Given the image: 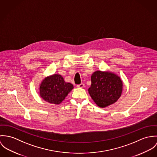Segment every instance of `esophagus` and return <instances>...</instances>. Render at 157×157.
Listing matches in <instances>:
<instances>
[{"mask_svg": "<svg viewBox=\"0 0 157 157\" xmlns=\"http://www.w3.org/2000/svg\"><path fill=\"white\" fill-rule=\"evenodd\" d=\"M77 87H78V88H83V87H84V84L81 83V84L77 85Z\"/></svg>", "mask_w": 157, "mask_h": 157, "instance_id": "obj_1", "label": "esophagus"}]
</instances>
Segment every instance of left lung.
<instances>
[{
  "label": "left lung",
  "instance_id": "1",
  "mask_svg": "<svg viewBox=\"0 0 157 157\" xmlns=\"http://www.w3.org/2000/svg\"><path fill=\"white\" fill-rule=\"evenodd\" d=\"M91 80L88 93L100 108L114 104L121 96L123 81L116 73L108 70H97L91 75Z\"/></svg>",
  "mask_w": 157,
  "mask_h": 157
}]
</instances>
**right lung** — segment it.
I'll return each instance as SVG.
<instances>
[{
  "label": "right lung",
  "instance_id": "right-lung-1",
  "mask_svg": "<svg viewBox=\"0 0 157 157\" xmlns=\"http://www.w3.org/2000/svg\"><path fill=\"white\" fill-rule=\"evenodd\" d=\"M39 86L40 97L55 105L60 104L73 88V84L65 82L63 77L56 73L44 78Z\"/></svg>",
  "mask_w": 157,
  "mask_h": 157
}]
</instances>
